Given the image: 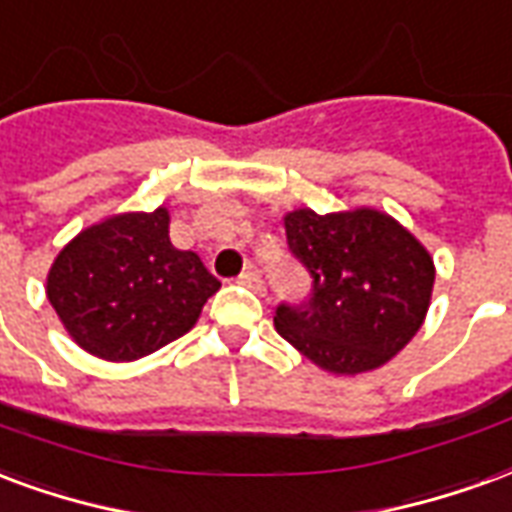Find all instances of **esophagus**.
Returning <instances> with one entry per match:
<instances>
[{
    "mask_svg": "<svg viewBox=\"0 0 512 512\" xmlns=\"http://www.w3.org/2000/svg\"><path fill=\"white\" fill-rule=\"evenodd\" d=\"M240 283H242V286H248V289H253L256 294H264V281H261V275L256 272V267H248V270H242Z\"/></svg>",
    "mask_w": 512,
    "mask_h": 512,
    "instance_id": "34e87169",
    "label": "esophagus"
}]
</instances>
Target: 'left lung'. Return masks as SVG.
I'll return each mask as SVG.
<instances>
[{
  "instance_id": "1",
  "label": "left lung",
  "mask_w": 512,
  "mask_h": 512,
  "mask_svg": "<svg viewBox=\"0 0 512 512\" xmlns=\"http://www.w3.org/2000/svg\"><path fill=\"white\" fill-rule=\"evenodd\" d=\"M289 251L311 272L305 305H281L275 330L322 371L368 374L390 363L423 327L434 294L431 253L374 207L283 215Z\"/></svg>"
}]
</instances>
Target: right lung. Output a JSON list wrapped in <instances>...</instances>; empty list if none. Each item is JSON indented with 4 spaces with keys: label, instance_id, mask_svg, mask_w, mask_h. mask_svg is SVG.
Listing matches in <instances>:
<instances>
[{
    "label": "right lung",
    "instance_id": "obj_1",
    "mask_svg": "<svg viewBox=\"0 0 512 512\" xmlns=\"http://www.w3.org/2000/svg\"><path fill=\"white\" fill-rule=\"evenodd\" d=\"M171 215L119 212L81 229L57 253L46 297L73 341L108 363H133L199 322L218 278L169 240Z\"/></svg>",
    "mask_w": 512,
    "mask_h": 512
}]
</instances>
